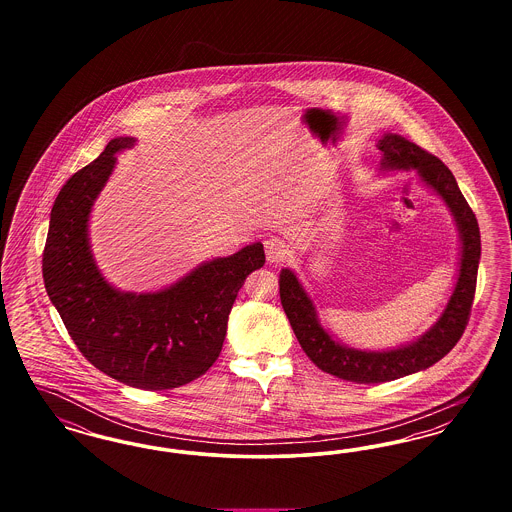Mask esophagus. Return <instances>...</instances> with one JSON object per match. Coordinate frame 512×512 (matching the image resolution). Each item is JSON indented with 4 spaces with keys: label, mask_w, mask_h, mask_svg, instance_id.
Segmentation results:
<instances>
[{
    "label": "esophagus",
    "mask_w": 512,
    "mask_h": 512,
    "mask_svg": "<svg viewBox=\"0 0 512 512\" xmlns=\"http://www.w3.org/2000/svg\"><path fill=\"white\" fill-rule=\"evenodd\" d=\"M265 253H267L268 263H280L288 255V247L280 238H270L265 242Z\"/></svg>",
    "instance_id": "34e87169"
}]
</instances>
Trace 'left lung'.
I'll use <instances>...</instances> for the list:
<instances>
[{
    "mask_svg": "<svg viewBox=\"0 0 512 512\" xmlns=\"http://www.w3.org/2000/svg\"><path fill=\"white\" fill-rule=\"evenodd\" d=\"M378 149L384 153L382 167L386 171L414 169L430 188L441 195L457 220L463 240V255L455 292L438 322L422 338L391 351H361L332 340V336L320 326L315 305L295 274L290 268L280 270V301L301 349L320 370L357 384H380L409 376L436 365L457 345L472 311L482 251L476 215L461 194L453 172L436 155L397 134H384L382 140H378Z\"/></svg>",
    "mask_w": 512,
    "mask_h": 512,
    "instance_id": "left-lung-1",
    "label": "left lung"
}]
</instances>
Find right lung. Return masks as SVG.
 <instances>
[{"instance_id": "1", "label": "right lung", "mask_w": 512, "mask_h": 512, "mask_svg": "<svg viewBox=\"0 0 512 512\" xmlns=\"http://www.w3.org/2000/svg\"><path fill=\"white\" fill-rule=\"evenodd\" d=\"M134 138H115L96 161L74 172L49 217L42 272L51 303L78 351L107 376L140 390H172L219 359L236 295L265 265L263 244L195 268L171 288L122 293L105 282L88 244V219L115 153Z\"/></svg>"}]
</instances>
